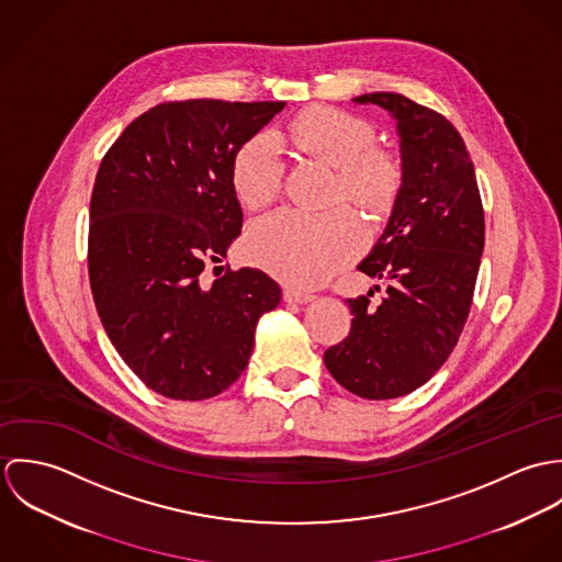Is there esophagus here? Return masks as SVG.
I'll use <instances>...</instances> for the list:
<instances>
[{
  "label": "esophagus",
  "mask_w": 562,
  "mask_h": 562,
  "mask_svg": "<svg viewBox=\"0 0 562 562\" xmlns=\"http://www.w3.org/2000/svg\"><path fill=\"white\" fill-rule=\"evenodd\" d=\"M283 299H285V303H299V305H303V303L314 301V294L303 292V290H296V288H285V290H283Z\"/></svg>",
  "instance_id": "esophagus-1"
}]
</instances>
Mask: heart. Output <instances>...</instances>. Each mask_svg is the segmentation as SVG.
<instances>
[{"label": "heart", "instance_id": "1", "mask_svg": "<svg viewBox=\"0 0 562 562\" xmlns=\"http://www.w3.org/2000/svg\"><path fill=\"white\" fill-rule=\"evenodd\" d=\"M277 143L335 168L328 203L348 199L368 214H385L401 192V161L374 147L372 125L350 112L314 105L292 116L274 138L259 134L236 149L229 181L241 207L259 210L277 196L281 186ZM361 244V223L348 207L318 214L279 210L248 225L244 250L270 274L312 288L333 277Z\"/></svg>", "mask_w": 562, "mask_h": 562}]
</instances>
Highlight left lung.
Instances as JSON below:
<instances>
[{"mask_svg": "<svg viewBox=\"0 0 562 562\" xmlns=\"http://www.w3.org/2000/svg\"><path fill=\"white\" fill-rule=\"evenodd\" d=\"M401 136L402 186L372 252L359 263L387 296L346 299L352 322L326 348L333 379L359 398L390 401L422 387L450 357L470 316L484 248V212L470 151L439 112L398 92H370ZM379 290V285H376Z\"/></svg>", "mask_w": 562, "mask_h": 562, "instance_id": "8db88e82", "label": "left lung"}]
</instances>
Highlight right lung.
I'll return each instance as SVG.
<instances>
[{
	"instance_id": "1",
	"label": "right lung",
	"mask_w": 562,
	"mask_h": 562,
	"mask_svg": "<svg viewBox=\"0 0 562 562\" xmlns=\"http://www.w3.org/2000/svg\"><path fill=\"white\" fill-rule=\"evenodd\" d=\"M283 108L164 101L132 121L99 164L88 227L94 307L121 359L166 398L207 401L232 387L257 321L281 301L261 270L227 266L214 281L203 270L240 236L232 158Z\"/></svg>"
}]
</instances>
